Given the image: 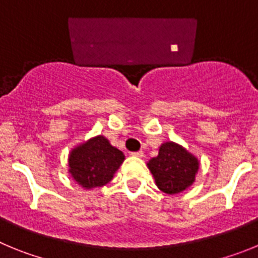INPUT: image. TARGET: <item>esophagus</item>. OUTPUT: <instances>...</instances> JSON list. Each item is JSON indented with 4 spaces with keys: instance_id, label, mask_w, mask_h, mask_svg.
Here are the masks:
<instances>
[{
    "instance_id": "esophagus-1",
    "label": "esophagus",
    "mask_w": 258,
    "mask_h": 258,
    "mask_svg": "<svg viewBox=\"0 0 258 258\" xmlns=\"http://www.w3.org/2000/svg\"><path fill=\"white\" fill-rule=\"evenodd\" d=\"M132 155L136 157H143L145 155H143V151H137V152H132Z\"/></svg>"
}]
</instances>
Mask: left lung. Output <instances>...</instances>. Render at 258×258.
<instances>
[{
	"instance_id": "1",
	"label": "left lung",
	"mask_w": 258,
	"mask_h": 258,
	"mask_svg": "<svg viewBox=\"0 0 258 258\" xmlns=\"http://www.w3.org/2000/svg\"><path fill=\"white\" fill-rule=\"evenodd\" d=\"M156 186L163 192L174 195L182 192L195 181L199 161L192 154L174 142L160 146L159 155L147 163Z\"/></svg>"
}]
</instances>
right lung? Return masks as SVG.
<instances>
[{
  "label": "right lung",
  "mask_w": 258,
  "mask_h": 258,
  "mask_svg": "<svg viewBox=\"0 0 258 258\" xmlns=\"http://www.w3.org/2000/svg\"><path fill=\"white\" fill-rule=\"evenodd\" d=\"M124 159V154L106 137L97 136L71 151L68 172L81 187H102L113 178Z\"/></svg>",
  "instance_id": "1"
}]
</instances>
